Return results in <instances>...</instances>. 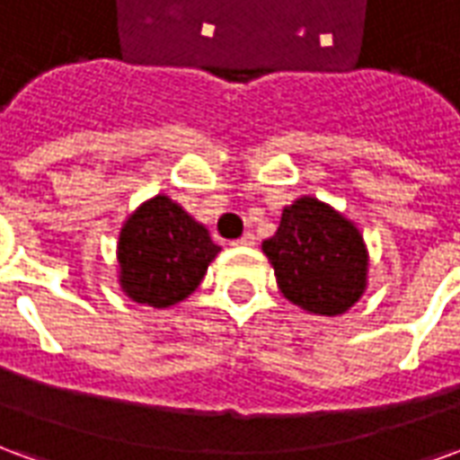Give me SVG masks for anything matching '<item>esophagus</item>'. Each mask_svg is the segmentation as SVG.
<instances>
[{
	"label": "esophagus",
	"mask_w": 460,
	"mask_h": 460,
	"mask_svg": "<svg viewBox=\"0 0 460 460\" xmlns=\"http://www.w3.org/2000/svg\"><path fill=\"white\" fill-rule=\"evenodd\" d=\"M253 243H256V236H253V234H243L241 239L234 241V246H253Z\"/></svg>",
	"instance_id": "1"
}]
</instances>
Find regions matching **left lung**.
Listing matches in <instances>:
<instances>
[{"label":"left lung","instance_id":"left-lung-1","mask_svg":"<svg viewBox=\"0 0 460 460\" xmlns=\"http://www.w3.org/2000/svg\"><path fill=\"white\" fill-rule=\"evenodd\" d=\"M280 293L313 315H342L367 288V246L355 224L325 201L300 197L263 241Z\"/></svg>","mask_w":460,"mask_h":460}]
</instances>
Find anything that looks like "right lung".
Wrapping results in <instances>:
<instances>
[{
	"label": "right lung",
	"instance_id": "right-lung-1",
	"mask_svg": "<svg viewBox=\"0 0 460 460\" xmlns=\"http://www.w3.org/2000/svg\"><path fill=\"white\" fill-rule=\"evenodd\" d=\"M219 246L177 201L152 197L132 211L118 239L122 293L142 305L170 308L191 296Z\"/></svg>",
	"mask_w": 460,
	"mask_h": 460
}]
</instances>
